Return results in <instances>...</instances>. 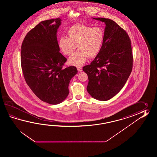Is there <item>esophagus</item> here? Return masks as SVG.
Here are the masks:
<instances>
[{
    "label": "esophagus",
    "instance_id": "obj_1",
    "mask_svg": "<svg viewBox=\"0 0 157 157\" xmlns=\"http://www.w3.org/2000/svg\"><path fill=\"white\" fill-rule=\"evenodd\" d=\"M77 71H78V72H81L82 71V68H81L80 67H77Z\"/></svg>",
    "mask_w": 157,
    "mask_h": 157
}]
</instances>
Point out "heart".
I'll list each match as a JSON object with an SVG mask.
<instances>
[{
	"label": "heart",
	"instance_id": "1",
	"mask_svg": "<svg viewBox=\"0 0 157 157\" xmlns=\"http://www.w3.org/2000/svg\"><path fill=\"white\" fill-rule=\"evenodd\" d=\"M67 37H61L59 47L66 56L74 53L76 47L78 50L70 57L69 63L76 66L82 65L87 57L93 58L100 52L105 39L104 31L100 27H92L79 24L70 27Z\"/></svg>",
	"mask_w": 157,
	"mask_h": 157
}]
</instances>
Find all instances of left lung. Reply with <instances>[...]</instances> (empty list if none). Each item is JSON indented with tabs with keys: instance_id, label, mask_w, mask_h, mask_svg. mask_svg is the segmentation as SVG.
Masks as SVG:
<instances>
[{
	"instance_id": "1",
	"label": "left lung",
	"mask_w": 157,
	"mask_h": 157,
	"mask_svg": "<svg viewBox=\"0 0 157 157\" xmlns=\"http://www.w3.org/2000/svg\"><path fill=\"white\" fill-rule=\"evenodd\" d=\"M94 19L106 25L105 39L100 52L83 71L89 78L87 92L96 99L105 101L118 93L126 82L132 69L133 56L125 30L110 19Z\"/></svg>"
}]
</instances>
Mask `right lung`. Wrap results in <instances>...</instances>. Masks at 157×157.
<instances>
[{
  "mask_svg": "<svg viewBox=\"0 0 157 157\" xmlns=\"http://www.w3.org/2000/svg\"><path fill=\"white\" fill-rule=\"evenodd\" d=\"M61 19L43 21L25 37L21 64L26 82L40 100L50 104L62 102L69 94L70 80L77 68H63L67 58L59 52L57 30Z\"/></svg>",
  "mask_w": 157,
  "mask_h": 157,
  "instance_id": "1",
  "label": "right lung"
}]
</instances>
